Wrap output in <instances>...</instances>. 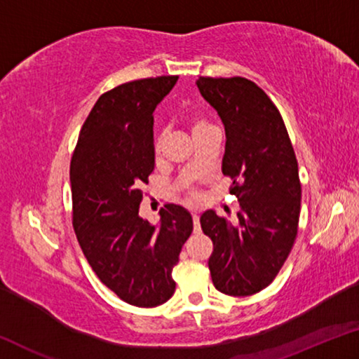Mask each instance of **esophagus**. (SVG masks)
<instances>
[{"label":"esophagus","mask_w":359,"mask_h":359,"mask_svg":"<svg viewBox=\"0 0 359 359\" xmlns=\"http://www.w3.org/2000/svg\"><path fill=\"white\" fill-rule=\"evenodd\" d=\"M191 217H193L194 233H199V231H201V226H199V215H198V212H191Z\"/></svg>","instance_id":"esophagus-1"}]
</instances>
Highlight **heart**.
<instances>
[{
    "instance_id": "1",
    "label": "heart",
    "mask_w": 359,
    "mask_h": 359,
    "mask_svg": "<svg viewBox=\"0 0 359 359\" xmlns=\"http://www.w3.org/2000/svg\"><path fill=\"white\" fill-rule=\"evenodd\" d=\"M190 128H191V133H193V137L194 136H198L199 133H204V131H208V130H210V128H214V125H210L208 120H204V118H198V117H194V118H191L190 120ZM163 139H165V135H158L156 137H155V144H154V147H155V151L158 154V151H160V149H161V145H163Z\"/></svg>"
}]
</instances>
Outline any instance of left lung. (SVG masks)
Returning <instances> with one entry per match:
<instances>
[{"instance_id": "8db88e82", "label": "left lung", "mask_w": 359, "mask_h": 359, "mask_svg": "<svg viewBox=\"0 0 359 359\" xmlns=\"http://www.w3.org/2000/svg\"><path fill=\"white\" fill-rule=\"evenodd\" d=\"M203 98L224 125L222 171L233 180L238 223L214 210L201 228L214 242L209 269L215 288L250 296L269 287L293 248L301 212L297 160L274 102L245 77H199Z\"/></svg>"}]
</instances>
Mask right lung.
<instances>
[{
  "mask_svg": "<svg viewBox=\"0 0 359 359\" xmlns=\"http://www.w3.org/2000/svg\"><path fill=\"white\" fill-rule=\"evenodd\" d=\"M177 79H139L102 93L71 160L79 245L100 280L136 307H156L174 294L172 267L193 231L182 205L166 204L158 224L139 217L142 185L155 168L154 111Z\"/></svg>",
  "mask_w": 359,
  "mask_h": 359,
  "instance_id": "add662e5",
  "label": "right lung"
}]
</instances>
